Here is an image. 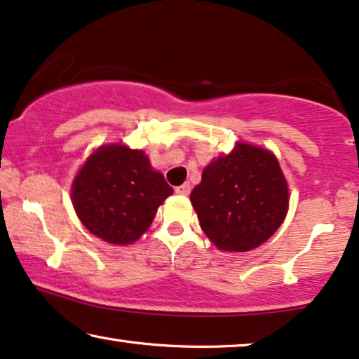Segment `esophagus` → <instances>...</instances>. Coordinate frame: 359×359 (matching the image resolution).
<instances>
[{
	"mask_svg": "<svg viewBox=\"0 0 359 359\" xmlns=\"http://www.w3.org/2000/svg\"><path fill=\"white\" fill-rule=\"evenodd\" d=\"M190 184L187 182V184H182V185H179V187H175V194H179V195H189L190 194Z\"/></svg>",
	"mask_w": 359,
	"mask_h": 359,
	"instance_id": "34e87169",
	"label": "esophagus"
}]
</instances>
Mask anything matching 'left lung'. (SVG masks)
<instances>
[{"label":"left lung","mask_w":359,"mask_h":359,"mask_svg":"<svg viewBox=\"0 0 359 359\" xmlns=\"http://www.w3.org/2000/svg\"><path fill=\"white\" fill-rule=\"evenodd\" d=\"M190 200L203 233L218 250L245 252L283 224L289 190L269 151L238 144L231 154L205 167Z\"/></svg>","instance_id":"left-lung-1"}]
</instances>
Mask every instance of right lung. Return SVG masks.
Wrapping results in <instances>:
<instances>
[{
  "instance_id": "obj_1",
  "label": "right lung",
  "mask_w": 359,
  "mask_h": 359,
  "mask_svg": "<svg viewBox=\"0 0 359 359\" xmlns=\"http://www.w3.org/2000/svg\"><path fill=\"white\" fill-rule=\"evenodd\" d=\"M170 194L144 152L119 144L93 152L72 185L79 218L90 233L113 245L136 241Z\"/></svg>"
}]
</instances>
